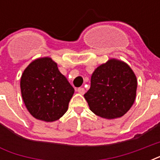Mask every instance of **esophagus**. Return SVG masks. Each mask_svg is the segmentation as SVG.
Wrapping results in <instances>:
<instances>
[{
  "label": "esophagus",
  "mask_w": 160,
  "mask_h": 160,
  "mask_svg": "<svg viewBox=\"0 0 160 160\" xmlns=\"http://www.w3.org/2000/svg\"><path fill=\"white\" fill-rule=\"evenodd\" d=\"M77 91L79 92V94H80V95H84L85 92V89L83 87H80V88H78L77 89Z\"/></svg>",
  "instance_id": "obj_1"
}]
</instances>
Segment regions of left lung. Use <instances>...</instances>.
Segmentation results:
<instances>
[{"label": "left lung", "mask_w": 160, "mask_h": 160, "mask_svg": "<svg viewBox=\"0 0 160 160\" xmlns=\"http://www.w3.org/2000/svg\"><path fill=\"white\" fill-rule=\"evenodd\" d=\"M137 79L126 63L110 59L93 72L85 93L90 109L105 119H116L129 111L136 97Z\"/></svg>", "instance_id": "1"}]
</instances>
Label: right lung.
<instances>
[{
  "mask_svg": "<svg viewBox=\"0 0 160 160\" xmlns=\"http://www.w3.org/2000/svg\"><path fill=\"white\" fill-rule=\"evenodd\" d=\"M21 90L30 114L46 122L55 121L65 114L75 92L50 57L36 59L25 69Z\"/></svg>",
  "mask_w": 160,
  "mask_h": 160,
  "instance_id": "obj_1",
  "label": "right lung"
}]
</instances>
